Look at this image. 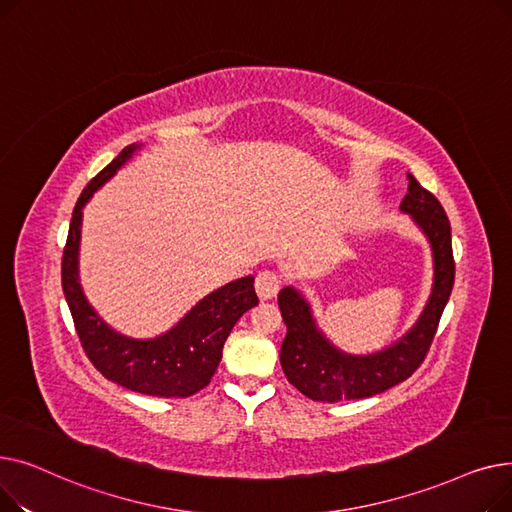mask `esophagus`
I'll return each mask as SVG.
<instances>
[{
    "label": "esophagus",
    "mask_w": 512,
    "mask_h": 512,
    "mask_svg": "<svg viewBox=\"0 0 512 512\" xmlns=\"http://www.w3.org/2000/svg\"><path fill=\"white\" fill-rule=\"evenodd\" d=\"M282 286V276L278 272H272V270H263L257 274L255 278V288H257V294L267 301V299H274L278 290Z\"/></svg>",
    "instance_id": "obj_1"
}]
</instances>
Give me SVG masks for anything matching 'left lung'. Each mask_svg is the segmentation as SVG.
<instances>
[{
	"mask_svg": "<svg viewBox=\"0 0 512 512\" xmlns=\"http://www.w3.org/2000/svg\"><path fill=\"white\" fill-rule=\"evenodd\" d=\"M423 230L434 251V288L417 324L386 351L373 355H346L317 330L309 303L299 290L286 286L278 305L286 324L280 363L286 380L319 402L357 400L386 392L405 382L427 357L438 332L440 317L454 284V257L450 222L440 201L409 174V193L400 203Z\"/></svg>",
	"mask_w": 512,
	"mask_h": 512,
	"instance_id": "1",
	"label": "left lung"
}]
</instances>
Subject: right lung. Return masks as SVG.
<instances>
[{"instance_id":"obj_1","label":"right lung","mask_w":512,"mask_h":512,"mask_svg":"<svg viewBox=\"0 0 512 512\" xmlns=\"http://www.w3.org/2000/svg\"><path fill=\"white\" fill-rule=\"evenodd\" d=\"M139 145H128L80 193L62 257V288L89 361L107 380L132 392L186 398L203 390L222 361V348L242 313L259 303L255 278L234 280L207 294L178 324L157 338L137 340L114 332L87 303L78 284V242L83 207L120 170Z\"/></svg>"}]
</instances>
